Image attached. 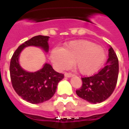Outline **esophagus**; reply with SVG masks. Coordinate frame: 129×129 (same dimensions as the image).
Here are the masks:
<instances>
[{
  "mask_svg": "<svg viewBox=\"0 0 129 129\" xmlns=\"http://www.w3.org/2000/svg\"><path fill=\"white\" fill-rule=\"evenodd\" d=\"M64 76L65 77H67V78H71V77H72L73 74L71 73H65Z\"/></svg>",
  "mask_w": 129,
  "mask_h": 129,
  "instance_id": "34e87169",
  "label": "esophagus"
}]
</instances>
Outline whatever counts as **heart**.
<instances>
[{
	"mask_svg": "<svg viewBox=\"0 0 129 129\" xmlns=\"http://www.w3.org/2000/svg\"><path fill=\"white\" fill-rule=\"evenodd\" d=\"M50 59L58 70L69 68L74 63L81 74L92 75L102 67L106 59V51L102 47L88 40L70 41L63 48L53 49Z\"/></svg>",
	"mask_w": 129,
	"mask_h": 129,
	"instance_id": "heart-1",
	"label": "heart"
}]
</instances>
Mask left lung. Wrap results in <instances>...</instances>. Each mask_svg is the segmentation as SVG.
I'll return each instance as SVG.
<instances>
[{
    "label": "left lung",
    "instance_id": "left-lung-1",
    "mask_svg": "<svg viewBox=\"0 0 129 129\" xmlns=\"http://www.w3.org/2000/svg\"><path fill=\"white\" fill-rule=\"evenodd\" d=\"M106 66L94 76L82 78V86L77 95L87 102L96 104L109 98L116 87L118 76V60L111 46L108 49Z\"/></svg>",
    "mask_w": 129,
    "mask_h": 129
}]
</instances>
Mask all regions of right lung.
Returning a JSON list of instances; mask_svg holds the SVG:
<instances>
[{"label": "right lung", "mask_w": 129, "mask_h": 129, "mask_svg": "<svg viewBox=\"0 0 129 129\" xmlns=\"http://www.w3.org/2000/svg\"><path fill=\"white\" fill-rule=\"evenodd\" d=\"M49 37L37 35L21 45L13 53L10 63V75L12 85L19 96L31 104H39L49 100L54 95L63 74L57 72L49 63L35 72H27L19 63L21 51L27 47L34 46L48 53Z\"/></svg>", "instance_id": "obj_1"}]
</instances>
